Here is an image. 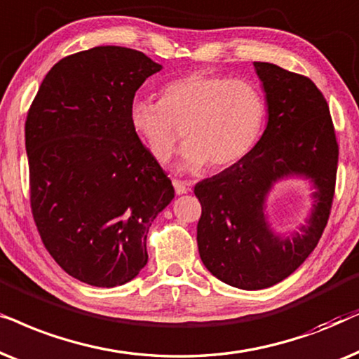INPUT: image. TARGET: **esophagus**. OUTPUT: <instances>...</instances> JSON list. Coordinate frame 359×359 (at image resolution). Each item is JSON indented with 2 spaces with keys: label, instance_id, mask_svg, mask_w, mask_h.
<instances>
[{
  "label": "esophagus",
  "instance_id": "34e87169",
  "mask_svg": "<svg viewBox=\"0 0 359 359\" xmlns=\"http://www.w3.org/2000/svg\"><path fill=\"white\" fill-rule=\"evenodd\" d=\"M174 189H175V194L177 195H184V194H187L189 190H190V184H187V182H182V180H174Z\"/></svg>",
  "mask_w": 359,
  "mask_h": 359
}]
</instances>
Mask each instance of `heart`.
<instances>
[{
  "label": "heart",
  "instance_id": "heart-1",
  "mask_svg": "<svg viewBox=\"0 0 359 359\" xmlns=\"http://www.w3.org/2000/svg\"><path fill=\"white\" fill-rule=\"evenodd\" d=\"M267 107L259 88L246 80L194 72L170 80L161 100L135 97L128 108L131 131L152 159L170 161L179 132L187 146L179 169L224 170L240 164L259 141Z\"/></svg>",
  "mask_w": 359,
  "mask_h": 359
}]
</instances>
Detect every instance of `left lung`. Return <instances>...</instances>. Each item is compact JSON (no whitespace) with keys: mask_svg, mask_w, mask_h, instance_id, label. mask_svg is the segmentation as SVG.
<instances>
[{"mask_svg":"<svg viewBox=\"0 0 359 359\" xmlns=\"http://www.w3.org/2000/svg\"><path fill=\"white\" fill-rule=\"evenodd\" d=\"M266 93L267 124L240 164L195 185L202 203L198 252L222 283L243 290L271 287L289 277L327 226L338 165V144L327 100L307 76L269 62H255ZM309 180L313 208L305 225L276 232L265 213L273 185Z\"/></svg>","mask_w":359,"mask_h":359,"instance_id":"8db88e82","label":"left lung"}]
</instances>
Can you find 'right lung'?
I'll return each instance as SVG.
<instances>
[{
    "instance_id": "obj_1",
    "label": "right lung",
    "mask_w": 359,
    "mask_h": 359,
    "mask_svg": "<svg viewBox=\"0 0 359 359\" xmlns=\"http://www.w3.org/2000/svg\"><path fill=\"white\" fill-rule=\"evenodd\" d=\"M161 69L140 50L93 47L57 62L27 113L36 226L57 264L95 287L140 274L147 231L174 198L128 123L137 88Z\"/></svg>"
}]
</instances>
